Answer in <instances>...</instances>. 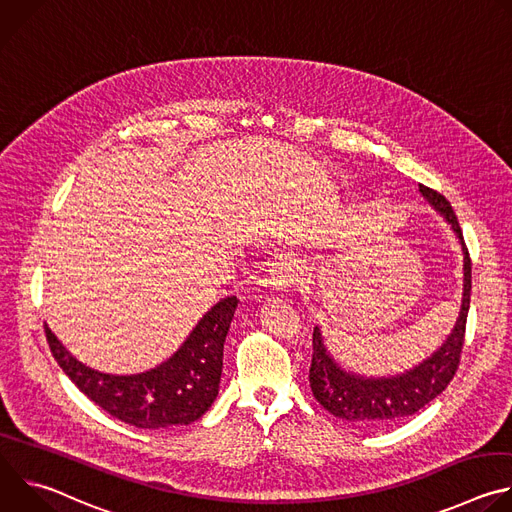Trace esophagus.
<instances>
[{"label":"esophagus","mask_w":512,"mask_h":512,"mask_svg":"<svg viewBox=\"0 0 512 512\" xmlns=\"http://www.w3.org/2000/svg\"><path fill=\"white\" fill-rule=\"evenodd\" d=\"M267 271H269L267 273L269 283L277 289H283V287H289L294 281H298L300 265L291 255H279L273 259V263Z\"/></svg>","instance_id":"esophagus-1"}]
</instances>
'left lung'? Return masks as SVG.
<instances>
[{
	"label": "left lung",
	"instance_id": "8db88e82",
	"mask_svg": "<svg viewBox=\"0 0 512 512\" xmlns=\"http://www.w3.org/2000/svg\"><path fill=\"white\" fill-rule=\"evenodd\" d=\"M419 192L446 218L462 245L464 285L460 316L456 320L452 334L440 348H437L429 358H425L421 364H417V367L397 377H360L350 371H344L326 350L320 328H314V352L310 364L312 393L316 401L334 417L344 419L358 427H377L417 413L450 385L460 364L466 334V318L470 308L472 263L462 237V229L458 225V218L450 202L440 192H435L423 184H419Z\"/></svg>",
	"mask_w": 512,
	"mask_h": 512
}]
</instances>
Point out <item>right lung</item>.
Listing matches in <instances>:
<instances>
[{"mask_svg": "<svg viewBox=\"0 0 512 512\" xmlns=\"http://www.w3.org/2000/svg\"><path fill=\"white\" fill-rule=\"evenodd\" d=\"M237 296L214 304L186 342L160 367L139 375H107L85 367L46 326L52 356L66 377L115 419L141 429L188 425L200 419L218 395L225 340L237 310Z\"/></svg>", "mask_w": 512, "mask_h": 512, "instance_id": "right-lung-1", "label": "right lung"}]
</instances>
